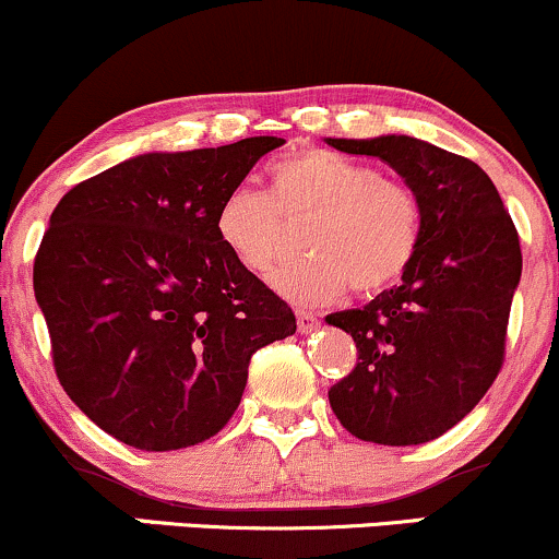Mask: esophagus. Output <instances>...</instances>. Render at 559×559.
I'll return each instance as SVG.
<instances>
[{"mask_svg": "<svg viewBox=\"0 0 559 559\" xmlns=\"http://www.w3.org/2000/svg\"><path fill=\"white\" fill-rule=\"evenodd\" d=\"M318 318L312 316V312H305V310H299L297 312V329H299V333H310V331H316L318 329Z\"/></svg>", "mask_w": 559, "mask_h": 559, "instance_id": "1", "label": "esophagus"}]
</instances>
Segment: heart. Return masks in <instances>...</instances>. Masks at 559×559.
<instances>
[{"label":"heart","mask_w":559,"mask_h":559,"mask_svg":"<svg viewBox=\"0 0 559 559\" xmlns=\"http://www.w3.org/2000/svg\"><path fill=\"white\" fill-rule=\"evenodd\" d=\"M265 191L236 186L215 210V234L247 271L265 273L286 254L289 226L307 221V258L284 262L271 284L297 305H323L352 286L386 292L420 252L423 207L407 183L325 150L288 155L267 170Z\"/></svg>","instance_id":"heart-1"}]
</instances>
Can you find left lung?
Returning a JSON list of instances; mask_svg holds the SVG:
<instances>
[{
	"label": "left lung",
	"instance_id": "1",
	"mask_svg": "<svg viewBox=\"0 0 559 559\" xmlns=\"http://www.w3.org/2000/svg\"><path fill=\"white\" fill-rule=\"evenodd\" d=\"M325 144L383 159L423 207L420 252L402 284L325 318L357 344L355 370L329 391L331 409L362 441L426 444L457 426L502 368L523 271L518 230L473 159L396 133Z\"/></svg>",
	"mask_w": 559,
	"mask_h": 559
}]
</instances>
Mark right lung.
<instances>
[{"label":"right lung","instance_id":"add662e5","mask_svg":"<svg viewBox=\"0 0 559 559\" xmlns=\"http://www.w3.org/2000/svg\"><path fill=\"white\" fill-rule=\"evenodd\" d=\"M286 144L146 152L68 191L34 262L57 378L102 431L144 452L210 439L254 352L297 318L215 234V210Z\"/></svg>","mask_w":559,"mask_h":559}]
</instances>
